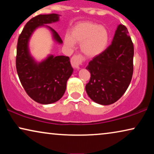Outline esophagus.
Listing matches in <instances>:
<instances>
[{
    "label": "esophagus",
    "instance_id": "34e87169",
    "mask_svg": "<svg viewBox=\"0 0 154 154\" xmlns=\"http://www.w3.org/2000/svg\"><path fill=\"white\" fill-rule=\"evenodd\" d=\"M83 62V57L81 54H74L71 59V64L75 69H79Z\"/></svg>",
    "mask_w": 154,
    "mask_h": 154
}]
</instances>
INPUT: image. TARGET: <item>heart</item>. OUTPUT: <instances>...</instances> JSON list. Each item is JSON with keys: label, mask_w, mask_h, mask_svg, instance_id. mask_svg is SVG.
<instances>
[{"label": "heart", "mask_w": 154, "mask_h": 154, "mask_svg": "<svg viewBox=\"0 0 154 154\" xmlns=\"http://www.w3.org/2000/svg\"><path fill=\"white\" fill-rule=\"evenodd\" d=\"M109 39L106 28L92 22H84L71 29L70 35L65 36V43L73 45L74 42L81 43V50L86 56L94 57L106 49Z\"/></svg>", "instance_id": "heart-1"}]
</instances>
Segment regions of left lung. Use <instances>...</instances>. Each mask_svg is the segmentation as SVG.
<instances>
[{
    "instance_id": "1",
    "label": "left lung",
    "mask_w": 154,
    "mask_h": 154,
    "mask_svg": "<svg viewBox=\"0 0 154 154\" xmlns=\"http://www.w3.org/2000/svg\"><path fill=\"white\" fill-rule=\"evenodd\" d=\"M134 45L128 29L120 24L112 43L89 62L85 85L90 98L100 104H113L125 93L133 74Z\"/></svg>"
}]
</instances>
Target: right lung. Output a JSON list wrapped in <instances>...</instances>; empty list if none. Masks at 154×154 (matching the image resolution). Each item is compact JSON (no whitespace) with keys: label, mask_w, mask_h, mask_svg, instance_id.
I'll return each instance as SVG.
<instances>
[{"label":"right lung","mask_w":154,"mask_h":154,"mask_svg":"<svg viewBox=\"0 0 154 154\" xmlns=\"http://www.w3.org/2000/svg\"><path fill=\"white\" fill-rule=\"evenodd\" d=\"M58 20V14L54 13L35 16L26 23L18 38L17 72L26 94L40 104H51L61 99L66 90V82L73 72L69 57L52 55L44 62L36 64L29 54L28 41L35 28ZM50 29L56 41L62 43L60 35L54 29Z\"/></svg>","instance_id":"1"}]
</instances>
